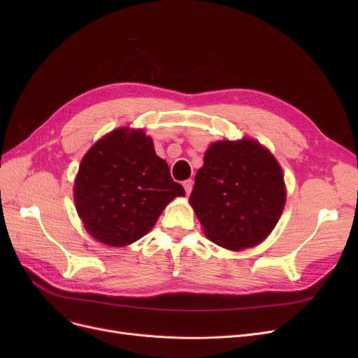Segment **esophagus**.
Instances as JSON below:
<instances>
[{
  "mask_svg": "<svg viewBox=\"0 0 358 358\" xmlns=\"http://www.w3.org/2000/svg\"><path fill=\"white\" fill-rule=\"evenodd\" d=\"M182 187H184L185 193L190 194V193H192V189H193V181H192V180H185V181L182 182Z\"/></svg>",
  "mask_w": 358,
  "mask_h": 358,
  "instance_id": "obj_1",
  "label": "esophagus"
}]
</instances>
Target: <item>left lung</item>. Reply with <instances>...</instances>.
<instances>
[{"mask_svg":"<svg viewBox=\"0 0 358 358\" xmlns=\"http://www.w3.org/2000/svg\"><path fill=\"white\" fill-rule=\"evenodd\" d=\"M286 201L275 158L258 142H216L204 154L190 203L204 234L217 245L239 251L257 245L274 229Z\"/></svg>","mask_w":358,"mask_h":358,"instance_id":"8db88e82","label":"left lung"}]
</instances>
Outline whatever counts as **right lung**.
Here are the masks:
<instances>
[{
	"label": "right lung",
	"mask_w": 358,
	"mask_h": 358,
	"mask_svg": "<svg viewBox=\"0 0 358 358\" xmlns=\"http://www.w3.org/2000/svg\"><path fill=\"white\" fill-rule=\"evenodd\" d=\"M185 196L155 154L143 130L117 129L94 145L81 161L73 197L85 229L110 247L146 235L165 206Z\"/></svg>",
	"instance_id": "obj_1"
}]
</instances>
